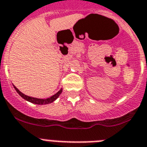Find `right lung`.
<instances>
[{
	"instance_id": "obj_1",
	"label": "right lung",
	"mask_w": 147,
	"mask_h": 147,
	"mask_svg": "<svg viewBox=\"0 0 147 147\" xmlns=\"http://www.w3.org/2000/svg\"><path fill=\"white\" fill-rule=\"evenodd\" d=\"M14 88L16 89L18 94L20 95L22 98H24L25 100H28L29 102L33 103V104H40V105H43V104H50V103L53 102L54 100H55L57 98H59V96L61 94V93L62 92V88L60 89V90L56 93V94H55L53 96H51L50 98H46V99H40V98H32V97H30V96H27V95H25L23 93H22L15 86H13Z\"/></svg>"
}]
</instances>
